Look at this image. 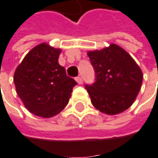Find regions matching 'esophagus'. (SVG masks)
I'll return each instance as SVG.
<instances>
[{
  "label": "esophagus",
  "mask_w": 158,
  "mask_h": 158,
  "mask_svg": "<svg viewBox=\"0 0 158 158\" xmlns=\"http://www.w3.org/2000/svg\"><path fill=\"white\" fill-rule=\"evenodd\" d=\"M75 81H76V82H77V84H79V85L83 84V78H82V77H80V76L76 77V78H75Z\"/></svg>",
  "instance_id": "1"
}]
</instances>
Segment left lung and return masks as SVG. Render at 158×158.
<instances>
[{
  "instance_id": "1",
  "label": "left lung",
  "mask_w": 158,
  "mask_h": 158,
  "mask_svg": "<svg viewBox=\"0 0 158 158\" xmlns=\"http://www.w3.org/2000/svg\"><path fill=\"white\" fill-rule=\"evenodd\" d=\"M87 56L96 73V82L85 85L93 106L109 115L128 109L139 94L143 78L133 57L115 44L88 51Z\"/></svg>"
}]
</instances>
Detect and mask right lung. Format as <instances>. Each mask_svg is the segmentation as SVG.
<instances>
[{
    "instance_id": "add662e5",
    "label": "right lung",
    "mask_w": 158,
    "mask_h": 158,
    "mask_svg": "<svg viewBox=\"0 0 158 158\" xmlns=\"http://www.w3.org/2000/svg\"><path fill=\"white\" fill-rule=\"evenodd\" d=\"M60 53L61 49L42 43L25 56L15 71L14 83L18 97L29 112L43 118L60 114L77 84L58 64Z\"/></svg>"
}]
</instances>
